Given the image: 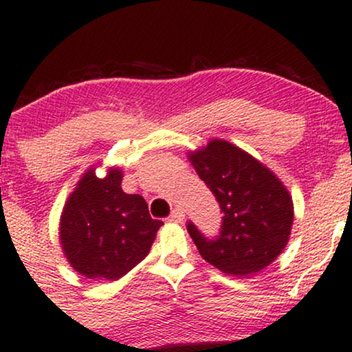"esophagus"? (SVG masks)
Here are the masks:
<instances>
[{"instance_id": "esophagus-1", "label": "esophagus", "mask_w": 352, "mask_h": 352, "mask_svg": "<svg viewBox=\"0 0 352 352\" xmlns=\"http://www.w3.org/2000/svg\"><path fill=\"white\" fill-rule=\"evenodd\" d=\"M185 218V212L182 208H173L170 217H168V221H172V223H182Z\"/></svg>"}]
</instances>
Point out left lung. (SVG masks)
<instances>
[{
  "label": "left lung",
  "instance_id": "obj_1",
  "mask_svg": "<svg viewBox=\"0 0 352 352\" xmlns=\"http://www.w3.org/2000/svg\"><path fill=\"white\" fill-rule=\"evenodd\" d=\"M188 159L220 205V235L207 238L187 225L205 261L232 276H250L278 258L292 235L293 200L260 160L227 140L213 139Z\"/></svg>",
  "mask_w": 352,
  "mask_h": 352
}]
</instances>
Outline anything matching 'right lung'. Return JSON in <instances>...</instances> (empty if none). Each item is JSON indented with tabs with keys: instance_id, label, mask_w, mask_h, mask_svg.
I'll return each mask as SVG.
<instances>
[{
	"instance_id": "right-lung-1",
	"label": "right lung",
	"mask_w": 352,
	"mask_h": 352,
	"mask_svg": "<svg viewBox=\"0 0 352 352\" xmlns=\"http://www.w3.org/2000/svg\"><path fill=\"white\" fill-rule=\"evenodd\" d=\"M122 170L109 168L99 179L96 168L80 177L63 208L59 241L67 261L89 280L116 281L151 252L164 221L153 220L147 201L125 193Z\"/></svg>"
}]
</instances>
